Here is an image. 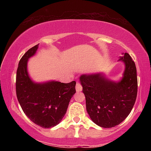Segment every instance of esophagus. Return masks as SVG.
Returning <instances> with one entry per match:
<instances>
[{
  "instance_id": "34e87169",
  "label": "esophagus",
  "mask_w": 151,
  "mask_h": 151,
  "mask_svg": "<svg viewBox=\"0 0 151 151\" xmlns=\"http://www.w3.org/2000/svg\"><path fill=\"white\" fill-rule=\"evenodd\" d=\"M81 90H82V86L79 82H77L76 84V91H77V92H81Z\"/></svg>"
}]
</instances>
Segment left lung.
Listing matches in <instances>:
<instances>
[{
    "label": "left lung",
    "instance_id": "obj_1",
    "mask_svg": "<svg viewBox=\"0 0 151 151\" xmlns=\"http://www.w3.org/2000/svg\"><path fill=\"white\" fill-rule=\"evenodd\" d=\"M122 55L118 61L122 62L125 68L119 80H111L103 72L83 74L79 77L87 113L102 128L114 127L125 120L136 99V65L129 54Z\"/></svg>",
    "mask_w": 151,
    "mask_h": 151
}]
</instances>
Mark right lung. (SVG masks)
Listing matches in <instances>:
<instances>
[{
  "label": "right lung",
  "instance_id": "right-lung-1",
  "mask_svg": "<svg viewBox=\"0 0 151 151\" xmlns=\"http://www.w3.org/2000/svg\"><path fill=\"white\" fill-rule=\"evenodd\" d=\"M38 45L27 50L19 62L16 94L25 115L34 124L50 129L60 124L65 116L69 103L76 92V81L35 82L32 80L27 71V62L37 52Z\"/></svg>",
  "mask_w": 151,
  "mask_h": 151
}]
</instances>
